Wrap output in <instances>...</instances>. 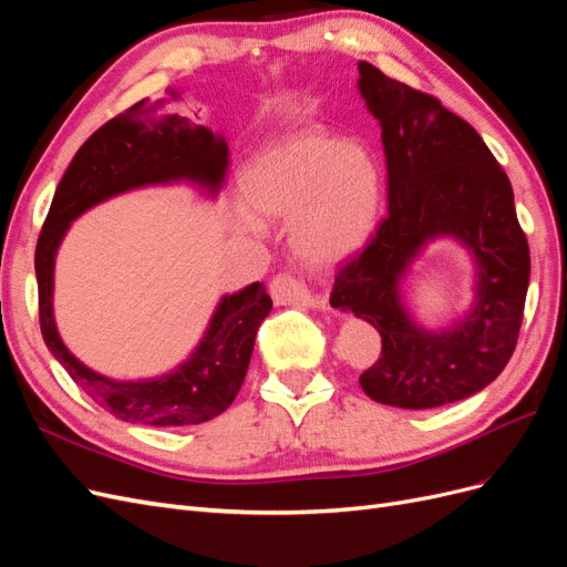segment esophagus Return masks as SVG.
I'll return each mask as SVG.
<instances>
[{"label":"esophagus","instance_id":"obj_1","mask_svg":"<svg viewBox=\"0 0 567 567\" xmlns=\"http://www.w3.org/2000/svg\"><path fill=\"white\" fill-rule=\"evenodd\" d=\"M269 290H271V298L277 305H302V307H317V310H326V300L315 296L310 288H307L300 279L290 277V274H279V277H274Z\"/></svg>","mask_w":567,"mask_h":567}]
</instances>
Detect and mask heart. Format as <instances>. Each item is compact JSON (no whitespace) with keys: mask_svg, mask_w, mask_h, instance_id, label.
Masks as SVG:
<instances>
[{"mask_svg":"<svg viewBox=\"0 0 567 567\" xmlns=\"http://www.w3.org/2000/svg\"><path fill=\"white\" fill-rule=\"evenodd\" d=\"M250 208L290 221V246L310 265H333L362 248L381 213V167L364 146L321 132L290 134L257 156L244 175ZM246 229H257L241 215Z\"/></svg>","mask_w":567,"mask_h":567,"instance_id":"heart-1","label":"heart"}]
</instances>
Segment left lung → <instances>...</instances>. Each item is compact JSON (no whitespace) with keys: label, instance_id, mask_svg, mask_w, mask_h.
<instances>
[{"label":"left lung","instance_id":"left-lung-1","mask_svg":"<svg viewBox=\"0 0 567 567\" xmlns=\"http://www.w3.org/2000/svg\"><path fill=\"white\" fill-rule=\"evenodd\" d=\"M359 92L381 123L388 217L362 252L338 269L331 305L381 333L379 362L359 375L371 400L433 409L487 388L516 350L529 284V248L513 188L466 120L431 94L359 61ZM452 235L478 265L470 315L425 332L401 305L399 284L425 243Z\"/></svg>","mask_w":567,"mask_h":567}]
</instances>
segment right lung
Wrapping results in <instances>:
<instances>
[{
	"mask_svg": "<svg viewBox=\"0 0 567 567\" xmlns=\"http://www.w3.org/2000/svg\"><path fill=\"white\" fill-rule=\"evenodd\" d=\"M227 165L229 148L221 136L142 99L80 146L56 186L35 248L42 338L68 375L120 421L169 427L219 416L244 385L255 336L271 310V298L260 281L225 296L188 362L161 379L113 381L68 352L56 331L51 296L61 238L84 210L130 188L186 179L215 196Z\"/></svg>",
	"mask_w": 567,
	"mask_h": 567,
	"instance_id": "1",
	"label": "right lung"
}]
</instances>
